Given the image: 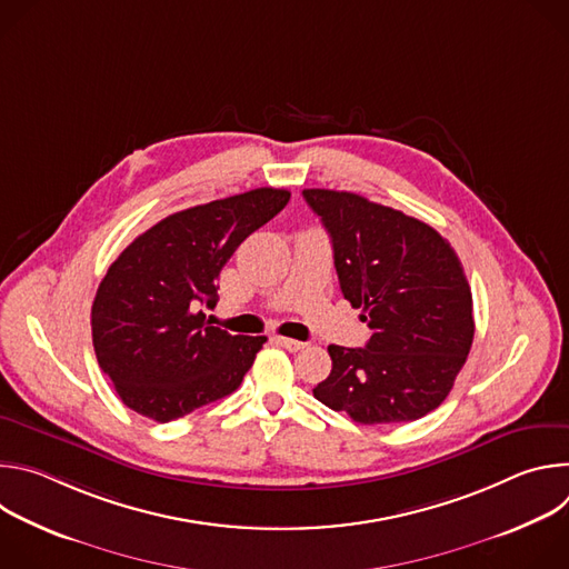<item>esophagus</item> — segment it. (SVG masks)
Here are the masks:
<instances>
[{
    "mask_svg": "<svg viewBox=\"0 0 569 569\" xmlns=\"http://www.w3.org/2000/svg\"><path fill=\"white\" fill-rule=\"evenodd\" d=\"M277 345H281L288 351H301L306 347V342H299V340H292V338H277Z\"/></svg>",
    "mask_w": 569,
    "mask_h": 569,
    "instance_id": "esophagus-1",
    "label": "esophagus"
}]
</instances>
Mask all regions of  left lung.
<instances>
[{
    "mask_svg": "<svg viewBox=\"0 0 569 569\" xmlns=\"http://www.w3.org/2000/svg\"><path fill=\"white\" fill-rule=\"evenodd\" d=\"M333 242L345 299L371 329L365 349L331 345L312 393L356 423H408L437 410L472 347V295L430 224L358 193L303 189Z\"/></svg>",
    "mask_w": 569,
    "mask_h": 569,
    "instance_id": "8db88e82",
    "label": "left lung"
}]
</instances>
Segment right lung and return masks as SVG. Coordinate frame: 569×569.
Instances as JSON below:
<instances>
[{
    "mask_svg": "<svg viewBox=\"0 0 569 569\" xmlns=\"http://www.w3.org/2000/svg\"><path fill=\"white\" fill-rule=\"evenodd\" d=\"M288 200L290 191L263 187L178 211L108 268L92 303V342L130 410L167 423L238 389L268 338L211 327L200 306H216L224 263Z\"/></svg>",
    "mask_w": 569,
    "mask_h": 569,
    "instance_id": "obj_1",
    "label": "right lung"
}]
</instances>
